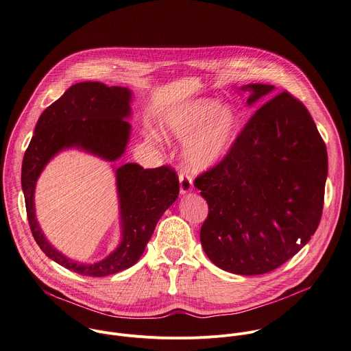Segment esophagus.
Wrapping results in <instances>:
<instances>
[{
    "instance_id": "34e87169",
    "label": "esophagus",
    "mask_w": 351,
    "mask_h": 351,
    "mask_svg": "<svg viewBox=\"0 0 351 351\" xmlns=\"http://www.w3.org/2000/svg\"><path fill=\"white\" fill-rule=\"evenodd\" d=\"M192 189H193L192 178L188 174H185V173H181L180 174V193L185 195V193L191 192Z\"/></svg>"
}]
</instances>
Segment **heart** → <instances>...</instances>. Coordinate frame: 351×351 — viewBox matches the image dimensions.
<instances>
[{
	"label": "heart",
	"instance_id": "heart-1",
	"mask_svg": "<svg viewBox=\"0 0 351 351\" xmlns=\"http://www.w3.org/2000/svg\"><path fill=\"white\" fill-rule=\"evenodd\" d=\"M240 129V118L232 104L215 99H196L173 108L165 119V130L185 141L182 156L192 171L214 167L230 149Z\"/></svg>",
	"mask_w": 351,
	"mask_h": 351
}]
</instances>
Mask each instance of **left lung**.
Returning a JSON list of instances; mask_svg holds the SVG:
<instances>
[{"instance_id":"left-lung-1","label":"left lung","mask_w":351,"mask_h":351,"mask_svg":"<svg viewBox=\"0 0 351 351\" xmlns=\"http://www.w3.org/2000/svg\"><path fill=\"white\" fill-rule=\"evenodd\" d=\"M252 106L274 92L248 84ZM328 174L325 144L306 107L288 92L267 100L228 155L195 180L208 204L200 229L206 255L243 276L271 271L308 243L321 219Z\"/></svg>"}]
</instances>
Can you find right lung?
Listing matches in <instances>:
<instances>
[{
    "mask_svg": "<svg viewBox=\"0 0 351 351\" xmlns=\"http://www.w3.org/2000/svg\"><path fill=\"white\" fill-rule=\"evenodd\" d=\"M132 90L101 82H81L51 104L40 117L22 165V188L32 233L56 263L82 276L104 277L133 266L143 255L163 213L176 202L180 182L169 166L143 169L126 163L115 169L122 239L103 261L81 263L59 252L43 233L36 218L34 192L38 177L60 151L78 148L107 162L126 151L132 126Z\"/></svg>",
    "mask_w": 351,
    "mask_h": 351,
    "instance_id": "right-lung-1",
    "label": "right lung"
}]
</instances>
